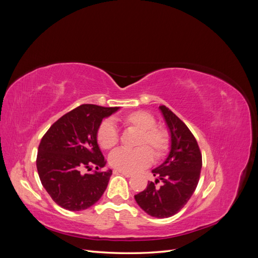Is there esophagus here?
<instances>
[{"label": "esophagus", "mask_w": 258, "mask_h": 258, "mask_svg": "<svg viewBox=\"0 0 258 258\" xmlns=\"http://www.w3.org/2000/svg\"><path fill=\"white\" fill-rule=\"evenodd\" d=\"M115 173H119L121 175H124L126 177H131L132 173H128V172H123V171H119V170H116Z\"/></svg>", "instance_id": "1"}]
</instances>
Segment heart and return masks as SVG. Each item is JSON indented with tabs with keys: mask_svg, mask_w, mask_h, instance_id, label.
I'll return each mask as SVG.
<instances>
[{
	"mask_svg": "<svg viewBox=\"0 0 258 258\" xmlns=\"http://www.w3.org/2000/svg\"><path fill=\"white\" fill-rule=\"evenodd\" d=\"M124 127L139 131L136 141L137 150H118L110 155V165L123 172H138L148 167L156 159L165 156L170 148L169 132L156 126L157 120L146 111H135L120 117ZM97 141L103 150H112L119 142V132L110 120L100 123L97 130ZM153 154H152L151 153Z\"/></svg>",
	"mask_w": 258,
	"mask_h": 258,
	"instance_id": "heart-1",
	"label": "heart"
}]
</instances>
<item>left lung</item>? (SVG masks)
<instances>
[{"label": "left lung", "mask_w": 258, "mask_h": 258, "mask_svg": "<svg viewBox=\"0 0 258 258\" xmlns=\"http://www.w3.org/2000/svg\"><path fill=\"white\" fill-rule=\"evenodd\" d=\"M159 108L170 130L171 150L165 162L152 171L155 182L148 181L135 199L148 215L165 218L176 214L190 199L199 182L202 156L188 127L167 106Z\"/></svg>", "instance_id": "1"}]
</instances>
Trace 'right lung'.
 <instances>
[{"label": "right lung", "mask_w": 258, "mask_h": 258, "mask_svg": "<svg viewBox=\"0 0 258 258\" xmlns=\"http://www.w3.org/2000/svg\"><path fill=\"white\" fill-rule=\"evenodd\" d=\"M119 107L82 104L51 124L41 140L36 157L38 176L58 206L69 211L90 208L102 197L112 170L98 171L105 159L97 142V130ZM96 170L82 173V169Z\"/></svg>", "instance_id": "1"}]
</instances>
